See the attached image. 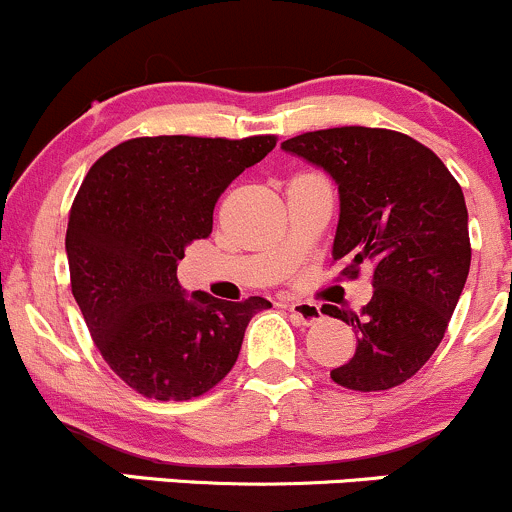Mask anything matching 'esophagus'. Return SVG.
Segmentation results:
<instances>
[{
  "mask_svg": "<svg viewBox=\"0 0 512 512\" xmlns=\"http://www.w3.org/2000/svg\"><path fill=\"white\" fill-rule=\"evenodd\" d=\"M287 309L292 312V317L297 319V322L302 324H314L322 319V309H319V304H312V302H289Z\"/></svg>",
  "mask_w": 512,
  "mask_h": 512,
  "instance_id": "obj_1",
  "label": "esophagus"
}]
</instances>
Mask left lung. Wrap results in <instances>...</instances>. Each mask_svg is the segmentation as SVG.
<instances>
[{"instance_id": "left-lung-1", "label": "left lung", "mask_w": 512, "mask_h": 512, "mask_svg": "<svg viewBox=\"0 0 512 512\" xmlns=\"http://www.w3.org/2000/svg\"><path fill=\"white\" fill-rule=\"evenodd\" d=\"M282 151L337 183L334 260L349 262V275L374 267V297L361 314L322 309L356 334L354 356L332 369V379L354 391L404 384L441 344L471 270L461 185L436 153L386 128L302 133Z\"/></svg>"}]
</instances>
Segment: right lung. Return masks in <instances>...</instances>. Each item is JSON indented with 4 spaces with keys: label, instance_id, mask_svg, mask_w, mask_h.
I'll return each instance as SVG.
<instances>
[{
    "label": "right lung",
    "instance_id": "1",
    "mask_svg": "<svg viewBox=\"0 0 512 512\" xmlns=\"http://www.w3.org/2000/svg\"><path fill=\"white\" fill-rule=\"evenodd\" d=\"M195 136L133 138L91 165L66 230L71 292L106 364L148 399L188 401L235 366L265 297L188 294L178 260L213 232L220 193L275 148Z\"/></svg>",
    "mask_w": 512,
    "mask_h": 512
}]
</instances>
